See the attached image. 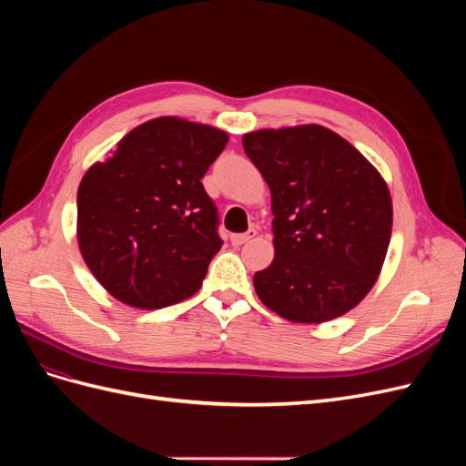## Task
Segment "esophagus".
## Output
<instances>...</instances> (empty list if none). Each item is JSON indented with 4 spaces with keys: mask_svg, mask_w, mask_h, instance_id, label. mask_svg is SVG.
Segmentation results:
<instances>
[{
    "mask_svg": "<svg viewBox=\"0 0 466 466\" xmlns=\"http://www.w3.org/2000/svg\"><path fill=\"white\" fill-rule=\"evenodd\" d=\"M257 237V231L255 229H248L247 233H237V235H231V243L235 245V247H238V245H245V243H248L250 238H255Z\"/></svg>",
    "mask_w": 466,
    "mask_h": 466,
    "instance_id": "obj_1",
    "label": "esophagus"
}]
</instances>
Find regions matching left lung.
I'll return each instance as SVG.
<instances>
[{
  "label": "left lung",
  "mask_w": 466,
  "mask_h": 466,
  "mask_svg": "<svg viewBox=\"0 0 466 466\" xmlns=\"http://www.w3.org/2000/svg\"><path fill=\"white\" fill-rule=\"evenodd\" d=\"M243 147L272 194L276 255L252 279L260 301L291 322L348 313L370 293L387 255V182L319 124L250 132Z\"/></svg>",
  "instance_id": "1"
}]
</instances>
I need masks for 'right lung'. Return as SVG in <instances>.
<instances>
[{"label":"right lung","mask_w":466,"mask_h":466,"mask_svg":"<svg viewBox=\"0 0 466 466\" xmlns=\"http://www.w3.org/2000/svg\"><path fill=\"white\" fill-rule=\"evenodd\" d=\"M228 134L175 116L126 134L77 190L83 260L118 301L161 309L200 289L223 241L202 177Z\"/></svg>","instance_id":"right-lung-1"}]
</instances>
